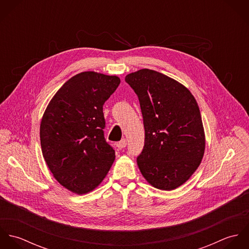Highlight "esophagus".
I'll return each mask as SVG.
<instances>
[{"mask_svg": "<svg viewBox=\"0 0 249 249\" xmlns=\"http://www.w3.org/2000/svg\"><path fill=\"white\" fill-rule=\"evenodd\" d=\"M118 145H119L120 148H124L126 146V140L125 139H122L118 143Z\"/></svg>", "mask_w": 249, "mask_h": 249, "instance_id": "34e87169", "label": "esophagus"}]
</instances>
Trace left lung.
<instances>
[{"label": "left lung", "instance_id": "obj_1", "mask_svg": "<svg viewBox=\"0 0 249 249\" xmlns=\"http://www.w3.org/2000/svg\"><path fill=\"white\" fill-rule=\"evenodd\" d=\"M138 96L144 127V145L137 157L139 170L153 187L172 191L198 168L205 135L197 103L177 80L142 69L125 76Z\"/></svg>", "mask_w": 249, "mask_h": 249}]
</instances>
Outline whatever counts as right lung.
<instances>
[{
  "instance_id": "1",
  "label": "right lung",
  "mask_w": 249,
  "mask_h": 249,
  "mask_svg": "<svg viewBox=\"0 0 249 249\" xmlns=\"http://www.w3.org/2000/svg\"><path fill=\"white\" fill-rule=\"evenodd\" d=\"M121 80L83 71L66 81L45 110L40 124L43 157L55 178L74 194L97 188L115 160L107 142L104 105Z\"/></svg>"
}]
</instances>
